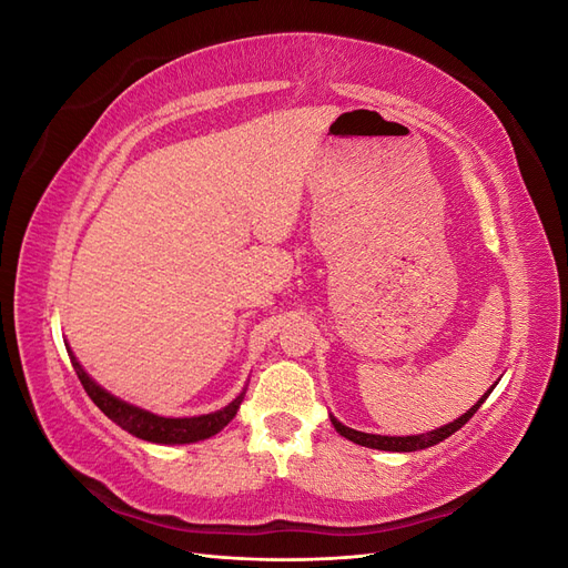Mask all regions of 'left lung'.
<instances>
[{
    "label": "left lung",
    "mask_w": 568,
    "mask_h": 568,
    "mask_svg": "<svg viewBox=\"0 0 568 568\" xmlns=\"http://www.w3.org/2000/svg\"><path fill=\"white\" fill-rule=\"evenodd\" d=\"M488 395H490V390H488V393L484 395V398H480L471 409L464 412V415H462L459 419H455V422H450V424H445V426L436 428V432L419 434V436H403V438H400V436H376V434H363V432H355V428L343 426V424H341V422H336L334 417H332V424H334V428H336V432H338L343 438H348V440H353V443H357V445H365V448L390 450V453H415V450L432 448V445H436V443L445 440L448 436H453L455 432H459V428L476 415V409L480 407V403H486Z\"/></svg>",
    "instance_id": "8db88e82"
}]
</instances>
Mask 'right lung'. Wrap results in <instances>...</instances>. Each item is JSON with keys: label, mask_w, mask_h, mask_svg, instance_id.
Here are the masks:
<instances>
[{"label": "right lung", "mask_w": 568, "mask_h": 568, "mask_svg": "<svg viewBox=\"0 0 568 568\" xmlns=\"http://www.w3.org/2000/svg\"><path fill=\"white\" fill-rule=\"evenodd\" d=\"M71 363H73V369L78 374L82 388L88 390L94 405L104 412L111 422H115L120 428H125L128 434L142 438V440H151V443L168 445V443H196L203 438H211L234 419L239 405H242V395H239L234 403H230L227 407H222L217 412H211V415L186 417V419H165V417L151 415V412H146V409H140V407L118 400L115 395L97 386L88 376V372L80 367L73 353H71Z\"/></svg>", "instance_id": "obj_1"}]
</instances>
